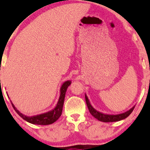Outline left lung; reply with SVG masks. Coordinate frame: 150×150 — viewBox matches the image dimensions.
<instances>
[{"label": "left lung", "mask_w": 150, "mask_h": 150, "mask_svg": "<svg viewBox=\"0 0 150 150\" xmlns=\"http://www.w3.org/2000/svg\"><path fill=\"white\" fill-rule=\"evenodd\" d=\"M85 100H86V104H87V107H88V109L90 112L91 114L95 118H97V120H100V121L102 122H106V123H108V122H116V121H119V120H123L125 118H126L133 111L134 108H135V106L133 107H132L130 109H129L128 111H125L124 113H120V114H106V113H103L101 112H99V111H97L93 106L91 105L90 102H89V100L87 97V96L85 94Z\"/></svg>", "instance_id": "8db88e82"}]
</instances>
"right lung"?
Segmentation results:
<instances>
[{
  "label": "right lung",
  "instance_id": "1",
  "mask_svg": "<svg viewBox=\"0 0 150 150\" xmlns=\"http://www.w3.org/2000/svg\"><path fill=\"white\" fill-rule=\"evenodd\" d=\"M70 84H71V81L70 80L65 81L64 83H63V85L61 87V89H60V93L61 94H60L59 99H58L56 107L53 108V109L51 110V111H48V112L42 113V114L36 115V116H25V114H22V113H20L11 101L12 106H13V108H14L15 111H16L19 116L22 117L24 120L29 122V123H32V124L44 125L52 124L53 123L56 122L60 118V116H61L63 104H64L65 92H66L67 89L69 87Z\"/></svg>",
  "mask_w": 150,
  "mask_h": 150
}]
</instances>
